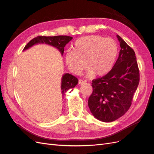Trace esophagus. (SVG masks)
<instances>
[{
	"mask_svg": "<svg viewBox=\"0 0 154 154\" xmlns=\"http://www.w3.org/2000/svg\"><path fill=\"white\" fill-rule=\"evenodd\" d=\"M85 82H87V80H82V79H80L78 81V83L79 84H82V83H83Z\"/></svg>",
	"mask_w": 154,
	"mask_h": 154,
	"instance_id": "esophagus-1",
	"label": "esophagus"
}]
</instances>
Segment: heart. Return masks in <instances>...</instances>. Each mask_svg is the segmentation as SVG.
<instances>
[{
	"label": "heart",
	"instance_id": "heart-1",
	"mask_svg": "<svg viewBox=\"0 0 154 154\" xmlns=\"http://www.w3.org/2000/svg\"><path fill=\"white\" fill-rule=\"evenodd\" d=\"M118 47L110 38L91 35L81 37L65 56L66 63L72 72L79 74L87 66V75L103 76L110 72L116 62Z\"/></svg>",
	"mask_w": 154,
	"mask_h": 154
}]
</instances>
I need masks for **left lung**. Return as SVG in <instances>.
<instances>
[{
    "instance_id": "obj_1",
    "label": "left lung",
    "mask_w": 154,
    "mask_h": 154,
    "mask_svg": "<svg viewBox=\"0 0 154 154\" xmlns=\"http://www.w3.org/2000/svg\"><path fill=\"white\" fill-rule=\"evenodd\" d=\"M121 50L114 67L105 76L93 80L88 105L92 115L103 122L123 116L131 106L139 82V71L134 51L117 35Z\"/></svg>"
}]
</instances>
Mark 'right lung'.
Wrapping results in <instances>:
<instances>
[{
  "instance_id": "1",
  "label": "right lung",
  "mask_w": 154,
  "mask_h": 154,
  "mask_svg": "<svg viewBox=\"0 0 154 154\" xmlns=\"http://www.w3.org/2000/svg\"><path fill=\"white\" fill-rule=\"evenodd\" d=\"M72 39V37L69 36H38L32 39L28 42L24 48V51L30 48L32 45L38 44H46L57 48L60 52L63 55L64 52V47ZM78 83L77 78L72 76V74L66 73L63 75L62 78L61 89L62 95L65 94L66 91L70 88H74Z\"/></svg>"
}]
</instances>
